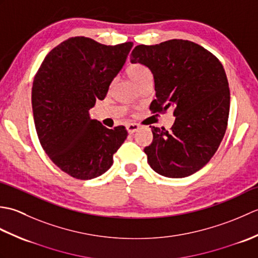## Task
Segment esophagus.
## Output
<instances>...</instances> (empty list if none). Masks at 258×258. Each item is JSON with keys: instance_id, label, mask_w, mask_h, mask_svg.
Masks as SVG:
<instances>
[{"instance_id": "obj_1", "label": "esophagus", "mask_w": 258, "mask_h": 258, "mask_svg": "<svg viewBox=\"0 0 258 258\" xmlns=\"http://www.w3.org/2000/svg\"><path fill=\"white\" fill-rule=\"evenodd\" d=\"M126 128H127V132L130 134H133L134 132H136L140 128V124L138 123H130L126 125Z\"/></svg>"}]
</instances>
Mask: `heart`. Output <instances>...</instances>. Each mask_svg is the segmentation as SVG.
Returning a JSON list of instances; mask_svg holds the SVG:
<instances>
[{"mask_svg":"<svg viewBox=\"0 0 258 258\" xmlns=\"http://www.w3.org/2000/svg\"><path fill=\"white\" fill-rule=\"evenodd\" d=\"M130 79L134 82V84L138 86L142 81H144L147 78H151L152 72L151 70L146 67V65L142 63H133L126 70ZM113 84V82H112Z\"/></svg>","mask_w":258,"mask_h":258,"instance_id":"1","label":"heart"}]
</instances>
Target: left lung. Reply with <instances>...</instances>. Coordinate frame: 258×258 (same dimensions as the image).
Masks as SVG:
<instances>
[{
  "instance_id": "8db88e82",
  "label": "left lung",
  "mask_w": 258,
  "mask_h": 258,
  "mask_svg": "<svg viewBox=\"0 0 258 258\" xmlns=\"http://www.w3.org/2000/svg\"><path fill=\"white\" fill-rule=\"evenodd\" d=\"M131 62L146 65L154 75L151 112L173 107L176 116L169 131L152 127L153 142L144 149L147 163L166 177L200 171L216 153L228 122L231 96L220 59L194 42L175 38L135 46Z\"/></svg>"
}]
</instances>
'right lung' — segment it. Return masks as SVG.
<instances>
[{"instance_id":"add662e5","label":"right lung","mask_w":258,"mask_h":258,"mask_svg":"<svg viewBox=\"0 0 258 258\" xmlns=\"http://www.w3.org/2000/svg\"><path fill=\"white\" fill-rule=\"evenodd\" d=\"M133 42L104 45L90 37L63 41L34 76L32 108L41 146L55 165L76 179L105 173L127 138L125 126L109 130L89 109L104 100Z\"/></svg>"}]
</instances>
